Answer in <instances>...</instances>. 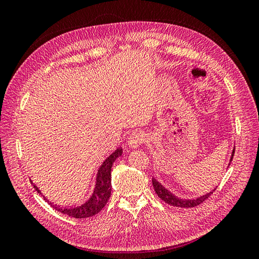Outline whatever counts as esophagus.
I'll return each instance as SVG.
<instances>
[{
  "label": "esophagus",
  "instance_id": "obj_1",
  "mask_svg": "<svg viewBox=\"0 0 259 259\" xmlns=\"http://www.w3.org/2000/svg\"><path fill=\"white\" fill-rule=\"evenodd\" d=\"M146 135L143 133H133L128 138V146L131 148H138L146 142Z\"/></svg>",
  "mask_w": 259,
  "mask_h": 259
}]
</instances>
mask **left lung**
<instances>
[{
  "label": "left lung",
  "instance_id": "left-lung-1",
  "mask_svg": "<svg viewBox=\"0 0 259 259\" xmlns=\"http://www.w3.org/2000/svg\"><path fill=\"white\" fill-rule=\"evenodd\" d=\"M233 154H234V149H233L232 154H231L230 162L232 161ZM229 165H230V163H229ZM152 185H153L155 193L159 195L160 199H162L164 202L167 203V204H169L171 206L186 207V208L198 206L199 204H201L202 202H204L207 198H209L210 195L213 194V192L216 190V188H215L214 190H211L210 192H208L204 195H201V197H199L197 199H180V198H177L176 195H174L173 193H170L167 189H165V188H164L159 182H156L154 178H152Z\"/></svg>",
  "mask_w": 259,
  "mask_h": 259
}]
</instances>
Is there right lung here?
Masks as SVG:
<instances>
[{"label": "right lung", "instance_id": "add662e5", "mask_svg": "<svg viewBox=\"0 0 259 259\" xmlns=\"http://www.w3.org/2000/svg\"><path fill=\"white\" fill-rule=\"evenodd\" d=\"M122 152V148H117L101 164L97 173L96 185L95 188H94V192L91 195V198L85 203H83L82 205L74 207H60L53 205V207L62 214L74 218H88L98 214L105 207L111 195V167L113 165V162L119 158ZM34 188L38 191L35 186Z\"/></svg>", "mask_w": 259, "mask_h": 259}]
</instances>
